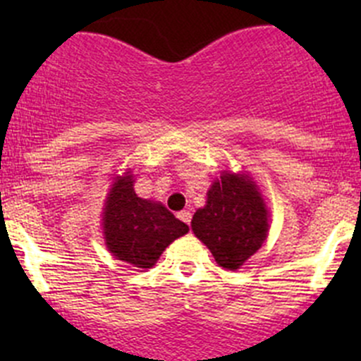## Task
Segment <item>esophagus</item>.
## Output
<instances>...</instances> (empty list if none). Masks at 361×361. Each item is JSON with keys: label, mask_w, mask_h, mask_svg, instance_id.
I'll list each match as a JSON object with an SVG mask.
<instances>
[{"label": "esophagus", "mask_w": 361, "mask_h": 361, "mask_svg": "<svg viewBox=\"0 0 361 361\" xmlns=\"http://www.w3.org/2000/svg\"><path fill=\"white\" fill-rule=\"evenodd\" d=\"M176 216L178 218H180V220L181 221H183V224H190V220H192V213H190V211H187V209H183V211H180V213H178L176 214Z\"/></svg>", "instance_id": "1"}]
</instances>
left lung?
I'll list each match as a JSON object with an SVG mask.
<instances>
[{"label":"left lung","mask_w":361,"mask_h":361,"mask_svg":"<svg viewBox=\"0 0 361 361\" xmlns=\"http://www.w3.org/2000/svg\"><path fill=\"white\" fill-rule=\"evenodd\" d=\"M267 221L257 185L243 174H224L211 185L206 206L195 211L192 231L218 265L234 271L265 241Z\"/></svg>","instance_id":"8db88e82"}]
</instances>
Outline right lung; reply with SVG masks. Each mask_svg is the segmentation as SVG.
I'll return each mask as SVG.
<instances>
[{
    "label": "right lung",
    "mask_w": 361,
    "mask_h": 361,
    "mask_svg": "<svg viewBox=\"0 0 361 361\" xmlns=\"http://www.w3.org/2000/svg\"><path fill=\"white\" fill-rule=\"evenodd\" d=\"M103 220L106 246L115 258L143 269H150L174 239L188 232V225L162 204L137 197L133 176L113 183Z\"/></svg>",
    "instance_id": "1"
}]
</instances>
